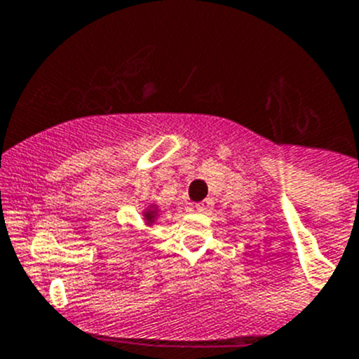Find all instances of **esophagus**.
Instances as JSON below:
<instances>
[{
  "mask_svg": "<svg viewBox=\"0 0 359 359\" xmlns=\"http://www.w3.org/2000/svg\"><path fill=\"white\" fill-rule=\"evenodd\" d=\"M210 207H212V203H210V200H205V202L196 203L195 209L198 210V212H207V210H210Z\"/></svg>",
  "mask_w": 359,
  "mask_h": 359,
  "instance_id": "esophagus-1",
  "label": "esophagus"
}]
</instances>
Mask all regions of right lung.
<instances>
[{"mask_svg":"<svg viewBox=\"0 0 359 359\" xmlns=\"http://www.w3.org/2000/svg\"><path fill=\"white\" fill-rule=\"evenodd\" d=\"M156 216H157V209H156V207H152V209L147 210V212H145L147 223H150V225H152L154 221H156Z\"/></svg>","mask_w":359,"mask_h":359,"instance_id":"obj_1","label":"right lung"}]
</instances>
